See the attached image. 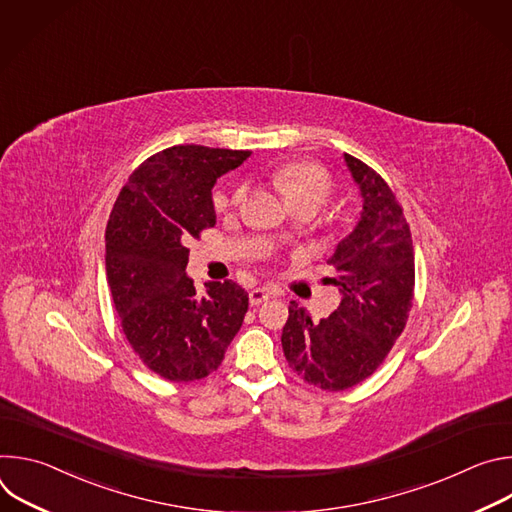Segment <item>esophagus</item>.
Wrapping results in <instances>:
<instances>
[{"label": "esophagus", "mask_w": 512, "mask_h": 512, "mask_svg": "<svg viewBox=\"0 0 512 512\" xmlns=\"http://www.w3.org/2000/svg\"><path fill=\"white\" fill-rule=\"evenodd\" d=\"M271 298V291L269 289H263V287H255L249 291V302L251 306H259L263 302H267Z\"/></svg>", "instance_id": "obj_1"}]
</instances>
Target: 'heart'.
<instances>
[{"label": "heart", "instance_id": "b5f03b06", "mask_svg": "<svg viewBox=\"0 0 512 512\" xmlns=\"http://www.w3.org/2000/svg\"><path fill=\"white\" fill-rule=\"evenodd\" d=\"M273 184L285 202L298 210H312L316 212L324 206L334 190L336 184L330 172L314 162H291L273 172ZM247 198V186H239L233 192V204H241Z\"/></svg>", "mask_w": 512, "mask_h": 512}]
</instances>
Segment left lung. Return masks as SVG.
<instances>
[{
  "mask_svg": "<svg viewBox=\"0 0 512 512\" xmlns=\"http://www.w3.org/2000/svg\"><path fill=\"white\" fill-rule=\"evenodd\" d=\"M360 186L356 229L336 247L328 277L342 294L340 306L318 324L289 304L281 346L289 369L308 385L344 391L369 379L401 336L413 308L415 253L403 208L371 166L344 154Z\"/></svg>",
  "mask_w": 512,
  "mask_h": 512,
  "instance_id": "left-lung-1",
  "label": "left lung"
}]
</instances>
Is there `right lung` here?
I'll use <instances>...</instances> for the list:
<instances>
[{
    "label": "right lung",
    "mask_w": 512,
    "mask_h": 512,
    "mask_svg": "<svg viewBox=\"0 0 512 512\" xmlns=\"http://www.w3.org/2000/svg\"><path fill=\"white\" fill-rule=\"evenodd\" d=\"M249 156L172 145L133 170L111 210L105 267L121 330L145 367L166 381L214 373L247 314V291L231 279L198 294L186 275V243L216 225V178Z\"/></svg>",
    "instance_id": "obj_1"
}]
</instances>
